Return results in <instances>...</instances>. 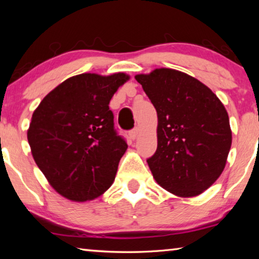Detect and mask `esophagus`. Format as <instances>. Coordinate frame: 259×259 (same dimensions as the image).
<instances>
[{"label": "esophagus", "mask_w": 259, "mask_h": 259, "mask_svg": "<svg viewBox=\"0 0 259 259\" xmlns=\"http://www.w3.org/2000/svg\"><path fill=\"white\" fill-rule=\"evenodd\" d=\"M139 133H140V130H139V128H135L134 130H131L130 131V138L131 139H137V137L139 136Z\"/></svg>", "instance_id": "34e87169"}]
</instances>
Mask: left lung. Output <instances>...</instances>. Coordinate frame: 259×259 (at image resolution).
<instances>
[{"label": "left lung", "mask_w": 259, "mask_h": 259, "mask_svg": "<svg viewBox=\"0 0 259 259\" xmlns=\"http://www.w3.org/2000/svg\"><path fill=\"white\" fill-rule=\"evenodd\" d=\"M157 113V148L147 160L161 187L193 198L221 176L232 145L229 114L209 88L188 74L155 68L135 76Z\"/></svg>", "instance_id": "1"}]
</instances>
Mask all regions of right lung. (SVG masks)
I'll return each mask as SVG.
<instances>
[{"label": "right lung", "mask_w": 259, "mask_h": 259, "mask_svg": "<svg viewBox=\"0 0 259 259\" xmlns=\"http://www.w3.org/2000/svg\"><path fill=\"white\" fill-rule=\"evenodd\" d=\"M125 73H83L61 82L35 109L27 139L48 183L67 200L97 199L115 179L128 145L114 130V94Z\"/></svg>", "instance_id": "1"}]
</instances>
